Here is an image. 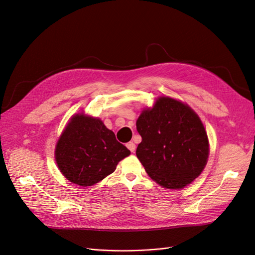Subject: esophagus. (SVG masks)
<instances>
[{"mask_svg": "<svg viewBox=\"0 0 255 255\" xmlns=\"http://www.w3.org/2000/svg\"><path fill=\"white\" fill-rule=\"evenodd\" d=\"M127 146H128V149L130 151V152H135V150H136V144L133 142V141H129L128 144H127Z\"/></svg>", "mask_w": 255, "mask_h": 255, "instance_id": "obj_1", "label": "esophagus"}]
</instances>
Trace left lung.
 <instances>
[{"mask_svg":"<svg viewBox=\"0 0 255 255\" xmlns=\"http://www.w3.org/2000/svg\"><path fill=\"white\" fill-rule=\"evenodd\" d=\"M136 128L141 136L136 155L160 186L181 189L201 174L210 145L202 121L187 104L160 97L141 112Z\"/></svg>","mask_w":255,"mask_h":255,"instance_id":"left-lung-1","label":"left lung"}]
</instances>
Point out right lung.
<instances>
[{"instance_id":"1","label":"right lung","mask_w":255,"mask_h":255,"mask_svg":"<svg viewBox=\"0 0 255 255\" xmlns=\"http://www.w3.org/2000/svg\"><path fill=\"white\" fill-rule=\"evenodd\" d=\"M129 154L101 120L81 113L73 116L61 133L55 160L67 180L86 187L113 173Z\"/></svg>"}]
</instances>
